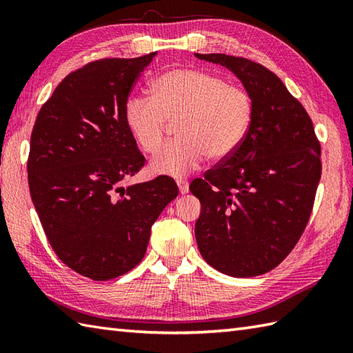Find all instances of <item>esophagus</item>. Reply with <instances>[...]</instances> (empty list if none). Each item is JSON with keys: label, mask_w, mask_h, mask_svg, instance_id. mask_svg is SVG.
Instances as JSON below:
<instances>
[{"label": "esophagus", "mask_w": 353, "mask_h": 353, "mask_svg": "<svg viewBox=\"0 0 353 353\" xmlns=\"http://www.w3.org/2000/svg\"><path fill=\"white\" fill-rule=\"evenodd\" d=\"M177 186H179V192L181 194H188V191H190V183H188V181H177Z\"/></svg>", "instance_id": "34e87169"}]
</instances>
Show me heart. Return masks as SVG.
Returning <instances> with one entry per match:
<instances>
[{"instance_id":"obj_1","label":"heart","mask_w":353,"mask_h":353,"mask_svg":"<svg viewBox=\"0 0 353 353\" xmlns=\"http://www.w3.org/2000/svg\"><path fill=\"white\" fill-rule=\"evenodd\" d=\"M153 97H130L124 119L145 153L165 142L168 123L179 121V139L152 161L154 174L183 177L209 159H226L241 145L253 118V103L245 89L226 83L203 70L176 68L152 83Z\"/></svg>"}]
</instances>
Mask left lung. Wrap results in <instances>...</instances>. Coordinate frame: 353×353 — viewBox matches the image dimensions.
<instances>
[{
    "label": "left lung",
    "instance_id": "left-lung-1",
    "mask_svg": "<svg viewBox=\"0 0 353 353\" xmlns=\"http://www.w3.org/2000/svg\"><path fill=\"white\" fill-rule=\"evenodd\" d=\"M194 56L234 72L253 103L241 145L190 185L201 203L199 250L224 274H264L288 256L310 220L320 144L302 104L265 66L228 54Z\"/></svg>",
    "mask_w": 353,
    "mask_h": 353
}]
</instances>
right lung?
<instances>
[{"instance_id":"1","label":"right lung","mask_w":353,"mask_h":353,"mask_svg":"<svg viewBox=\"0 0 353 353\" xmlns=\"http://www.w3.org/2000/svg\"><path fill=\"white\" fill-rule=\"evenodd\" d=\"M154 56L101 59L71 72L39 110L30 139V196L45 235L63 264L94 281L139 264L153 223L179 194L168 176L119 186L145 161L124 106Z\"/></svg>"}]
</instances>
